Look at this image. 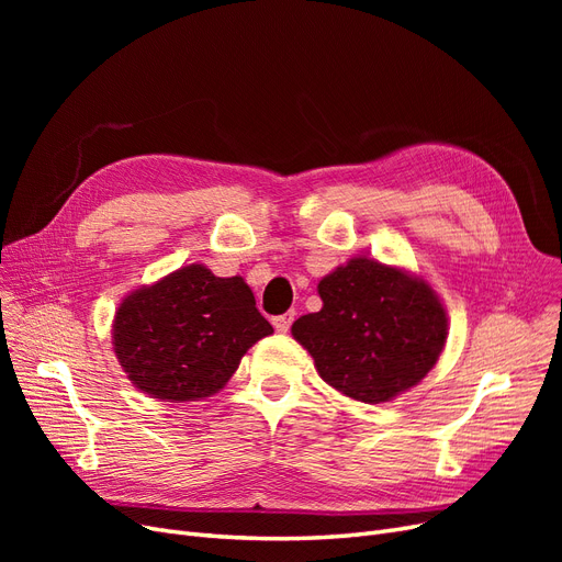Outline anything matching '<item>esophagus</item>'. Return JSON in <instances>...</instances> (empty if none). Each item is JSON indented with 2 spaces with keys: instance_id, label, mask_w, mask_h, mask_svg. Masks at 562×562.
<instances>
[{
  "instance_id": "obj_1",
  "label": "esophagus",
  "mask_w": 562,
  "mask_h": 562,
  "mask_svg": "<svg viewBox=\"0 0 562 562\" xmlns=\"http://www.w3.org/2000/svg\"><path fill=\"white\" fill-rule=\"evenodd\" d=\"M293 321H295V312H285V314H281V316L271 318V323H274V328H277L279 333H288V330H291Z\"/></svg>"
}]
</instances>
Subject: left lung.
I'll return each instance as SVG.
<instances>
[{
    "label": "left lung",
    "mask_w": 562,
    "mask_h": 562,
    "mask_svg": "<svg viewBox=\"0 0 562 562\" xmlns=\"http://www.w3.org/2000/svg\"><path fill=\"white\" fill-rule=\"evenodd\" d=\"M323 307L293 323L318 375L345 396L384 403L415 386L446 347L448 318L422 279L356 258L321 279Z\"/></svg>",
    "instance_id": "obj_1"
}]
</instances>
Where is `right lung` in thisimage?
Instances as JSON below:
<instances>
[{
	"instance_id": "right-lung-1",
	"label": "right lung",
	"mask_w": 562,
	"mask_h": 562,
	"mask_svg": "<svg viewBox=\"0 0 562 562\" xmlns=\"http://www.w3.org/2000/svg\"><path fill=\"white\" fill-rule=\"evenodd\" d=\"M271 333L241 277L190 265L122 302L112 345L135 386L180 403L223 389L241 356Z\"/></svg>"
}]
</instances>
